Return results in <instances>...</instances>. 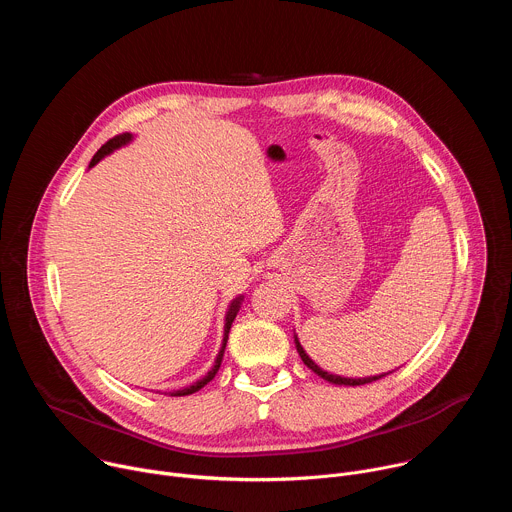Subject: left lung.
Instances as JSON below:
<instances>
[{
	"label": "left lung",
	"mask_w": 512,
	"mask_h": 512,
	"mask_svg": "<svg viewBox=\"0 0 512 512\" xmlns=\"http://www.w3.org/2000/svg\"><path fill=\"white\" fill-rule=\"evenodd\" d=\"M296 348H298V352H300V356H302V360H304V364L308 369H312L318 377H322L324 381H328V383H334V385H350V387H356V385H367V383H373V381H379V379H383L385 375H389V373H385V375H377V377H367V379H346V377H338V375H330V373H326V371H322L318 364L306 354V350L302 348V344H300V340H298V336H296Z\"/></svg>",
	"instance_id": "1"
}]
</instances>
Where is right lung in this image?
Here are the masks:
<instances>
[{"mask_svg": "<svg viewBox=\"0 0 512 512\" xmlns=\"http://www.w3.org/2000/svg\"><path fill=\"white\" fill-rule=\"evenodd\" d=\"M131 141V133H121V135H115V137H111L105 145H101V150L93 156V160H91V164H89V168H93L99 160H103L107 154H111L113 150H117V148H121V145H125V143H129ZM241 296L231 304V308H229V312H227V318H225V336H223V346H221V350H218V354H216V360H214V364H212V369L200 379V381H196V383H192L190 387H184V389H178V391H172L170 393V397H184V395H192V393H196V391H200L206 383H210L212 379H214V375L218 373V369H221V362H223V354H225V346H227V340H229V330H231V324H233V320H235V316H237V312H239V308H241Z\"/></svg>", "mask_w": 512, "mask_h": 512, "instance_id": "right-lung-1", "label": "right lung"}]
</instances>
